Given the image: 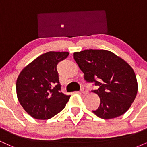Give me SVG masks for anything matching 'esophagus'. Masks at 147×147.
<instances>
[{
  "label": "esophagus",
  "mask_w": 147,
  "mask_h": 147,
  "mask_svg": "<svg viewBox=\"0 0 147 147\" xmlns=\"http://www.w3.org/2000/svg\"><path fill=\"white\" fill-rule=\"evenodd\" d=\"M81 92H82L83 94H87L88 92V89L86 88H84V87H82V88H81Z\"/></svg>",
  "instance_id": "34e87169"
}]
</instances>
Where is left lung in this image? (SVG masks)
Segmentation results:
<instances>
[{"mask_svg":"<svg viewBox=\"0 0 147 147\" xmlns=\"http://www.w3.org/2000/svg\"><path fill=\"white\" fill-rule=\"evenodd\" d=\"M84 74V79L97 88L92 91L100 98L92 112L102 119H112L125 113L134 102L138 82L133 68L124 60L105 50H85L73 54Z\"/></svg>","mask_w":147,"mask_h":147,"instance_id":"1","label":"left lung"}]
</instances>
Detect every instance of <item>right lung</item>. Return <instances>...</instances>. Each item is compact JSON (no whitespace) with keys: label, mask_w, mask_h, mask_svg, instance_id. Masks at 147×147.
<instances>
[{"label":"right lung","mask_w":147,"mask_h":147,"mask_svg":"<svg viewBox=\"0 0 147 147\" xmlns=\"http://www.w3.org/2000/svg\"><path fill=\"white\" fill-rule=\"evenodd\" d=\"M69 55L68 52H48L40 55L23 68L16 81L20 104L30 116L50 119L61 111L70 95L61 92L57 64Z\"/></svg>","instance_id":"add662e5"}]
</instances>
